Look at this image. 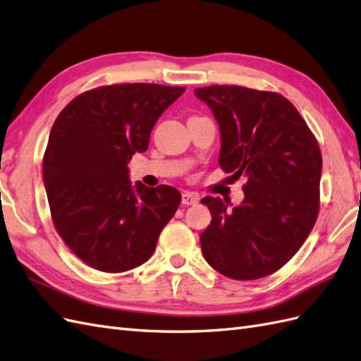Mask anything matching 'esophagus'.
Here are the masks:
<instances>
[{"label": "esophagus", "instance_id": "1", "mask_svg": "<svg viewBox=\"0 0 361 361\" xmlns=\"http://www.w3.org/2000/svg\"><path fill=\"white\" fill-rule=\"evenodd\" d=\"M198 200H200L198 195H197V193H193V192H184V193H183V198H181L184 206H193V204H197Z\"/></svg>", "mask_w": 361, "mask_h": 361}]
</instances>
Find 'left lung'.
<instances>
[{"label": "left lung", "instance_id": "left-lung-1", "mask_svg": "<svg viewBox=\"0 0 361 361\" xmlns=\"http://www.w3.org/2000/svg\"><path fill=\"white\" fill-rule=\"evenodd\" d=\"M221 134L219 166L244 184V200L206 197L212 214L200 235L209 265L236 281L277 271L298 253L316 224L322 154L290 100L238 85L197 88Z\"/></svg>", "mask_w": 361, "mask_h": 361}]
</instances>
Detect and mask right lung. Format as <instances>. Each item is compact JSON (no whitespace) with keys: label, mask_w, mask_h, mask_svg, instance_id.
Returning <instances> with one entry per match:
<instances>
[{"label":"right lung","mask_w":361,"mask_h":361,"mask_svg":"<svg viewBox=\"0 0 361 361\" xmlns=\"http://www.w3.org/2000/svg\"><path fill=\"white\" fill-rule=\"evenodd\" d=\"M183 87L120 84L82 92L51 126L42 175L51 219L70 250L90 267L122 273L152 256L181 193L129 180L164 109Z\"/></svg>","instance_id":"right-lung-1"}]
</instances>
